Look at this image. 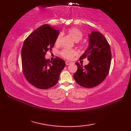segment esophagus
<instances>
[{"instance_id": "34e87169", "label": "esophagus", "mask_w": 131, "mask_h": 131, "mask_svg": "<svg viewBox=\"0 0 131 131\" xmlns=\"http://www.w3.org/2000/svg\"><path fill=\"white\" fill-rule=\"evenodd\" d=\"M65 63H66V65H70V64L71 63V62H69V61H66V62H65Z\"/></svg>"}]
</instances>
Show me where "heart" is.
<instances>
[{"label":"heart","instance_id":"b5f03b06","mask_svg":"<svg viewBox=\"0 0 131 131\" xmlns=\"http://www.w3.org/2000/svg\"><path fill=\"white\" fill-rule=\"evenodd\" d=\"M68 32L70 34L71 37L73 38V39L76 41H79L83 38V34L82 32L80 30L77 28H70L68 30ZM61 39V34L58 35V37L56 40V45H59L60 43ZM77 52L74 49L70 48H64L60 52V54L64 58H66L68 60H71L73 58L74 56L76 54Z\"/></svg>","mask_w":131,"mask_h":131}]
</instances>
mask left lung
I'll return each mask as SVG.
<instances>
[{
  "instance_id": "8db88e82",
  "label": "left lung",
  "mask_w": 131,
  "mask_h": 131,
  "mask_svg": "<svg viewBox=\"0 0 131 131\" xmlns=\"http://www.w3.org/2000/svg\"><path fill=\"white\" fill-rule=\"evenodd\" d=\"M89 46L80 57H87V65L75 63L78 70L74 79L78 84L84 88H93L101 83L109 72L112 53L110 45L101 33L92 31L89 34Z\"/></svg>"
}]
</instances>
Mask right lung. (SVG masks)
Instances as JSON below:
<instances>
[{
    "instance_id": "add662e5",
    "label": "right lung",
    "mask_w": 131,
    "mask_h": 131,
    "mask_svg": "<svg viewBox=\"0 0 131 131\" xmlns=\"http://www.w3.org/2000/svg\"><path fill=\"white\" fill-rule=\"evenodd\" d=\"M59 30L49 25L36 29L25 40L21 51L23 73L25 78L34 87L46 90L57 84L65 62L56 57L49 62L46 60L47 52L54 46Z\"/></svg>"
}]
</instances>
